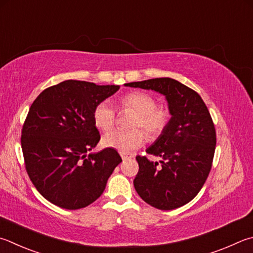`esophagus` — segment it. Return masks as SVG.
I'll return each mask as SVG.
<instances>
[{
  "instance_id": "34e87169",
  "label": "esophagus",
  "mask_w": 253,
  "mask_h": 253,
  "mask_svg": "<svg viewBox=\"0 0 253 253\" xmlns=\"http://www.w3.org/2000/svg\"><path fill=\"white\" fill-rule=\"evenodd\" d=\"M119 154H121V157L123 158V160L134 157V155H129V154H126V153H119Z\"/></svg>"
}]
</instances>
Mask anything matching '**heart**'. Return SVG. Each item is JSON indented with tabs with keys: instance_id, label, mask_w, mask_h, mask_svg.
I'll use <instances>...</instances> for the list:
<instances>
[{
	"instance_id": "heart-1",
	"label": "heart",
	"mask_w": 253,
	"mask_h": 253,
	"mask_svg": "<svg viewBox=\"0 0 253 253\" xmlns=\"http://www.w3.org/2000/svg\"><path fill=\"white\" fill-rule=\"evenodd\" d=\"M124 108L132 109L137 116L131 123L135 129L123 130L115 129L103 137V145L114 148L121 153L139 148L146 141L145 132L151 138L162 135L168 127L171 119V112L165 105H158L157 99L153 95L145 91H132L124 96L121 100ZM95 126L103 131L112 129L116 124V111L109 100H103L95 107L93 113Z\"/></svg>"
}]
</instances>
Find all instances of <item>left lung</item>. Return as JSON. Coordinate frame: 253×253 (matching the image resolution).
Returning <instances> with one entry per match:
<instances>
[{
	"label": "left lung",
	"instance_id": "8db88e82",
	"mask_svg": "<svg viewBox=\"0 0 253 253\" xmlns=\"http://www.w3.org/2000/svg\"><path fill=\"white\" fill-rule=\"evenodd\" d=\"M126 86L151 89L165 95L171 119L146 153L158 163L137 156L138 173L134 186L140 198L160 210H172L198 195L212 166L215 129L200 95L169 77L128 83Z\"/></svg>",
	"mask_w": 253,
	"mask_h": 253
}]
</instances>
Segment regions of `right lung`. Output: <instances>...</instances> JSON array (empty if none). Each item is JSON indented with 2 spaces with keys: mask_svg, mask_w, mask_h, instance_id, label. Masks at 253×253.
<instances>
[{
  "mask_svg": "<svg viewBox=\"0 0 253 253\" xmlns=\"http://www.w3.org/2000/svg\"><path fill=\"white\" fill-rule=\"evenodd\" d=\"M118 89V85L64 81L44 89L31 105L22 128V151L31 181L49 203L76 210L104 192L121 156L114 148L87 151L100 139L95 107Z\"/></svg>",
  "mask_w": 253,
  "mask_h": 253,
  "instance_id": "right-lung-1",
  "label": "right lung"
}]
</instances>
